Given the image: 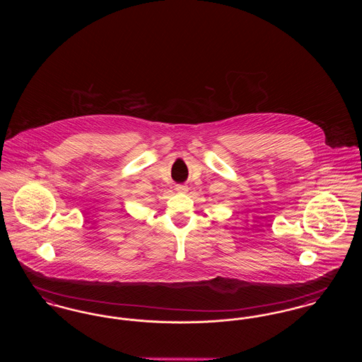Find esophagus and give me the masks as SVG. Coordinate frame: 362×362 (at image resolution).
I'll return each instance as SVG.
<instances>
[{
  "label": "esophagus",
  "instance_id": "esophagus-1",
  "mask_svg": "<svg viewBox=\"0 0 362 362\" xmlns=\"http://www.w3.org/2000/svg\"><path fill=\"white\" fill-rule=\"evenodd\" d=\"M189 189V187L186 185H176V191L179 192H186Z\"/></svg>",
  "mask_w": 362,
  "mask_h": 362
}]
</instances>
